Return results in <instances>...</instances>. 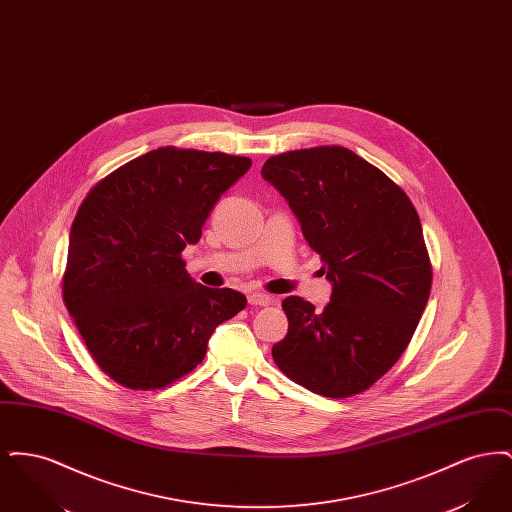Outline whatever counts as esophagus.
Wrapping results in <instances>:
<instances>
[{
	"mask_svg": "<svg viewBox=\"0 0 512 512\" xmlns=\"http://www.w3.org/2000/svg\"><path fill=\"white\" fill-rule=\"evenodd\" d=\"M247 301H249V305H255V307H267L274 299L267 293L251 292L247 295Z\"/></svg>",
	"mask_w": 512,
	"mask_h": 512,
	"instance_id": "esophagus-1",
	"label": "esophagus"
}]
</instances>
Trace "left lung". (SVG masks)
<instances>
[{
	"mask_svg": "<svg viewBox=\"0 0 512 512\" xmlns=\"http://www.w3.org/2000/svg\"><path fill=\"white\" fill-rule=\"evenodd\" d=\"M261 176L288 201L332 284L330 303L282 301L278 368L324 397H351L382 378L413 338L432 265L407 194L351 149L313 147L270 157Z\"/></svg>",
	"mask_w": 512,
	"mask_h": 512,
	"instance_id": "obj_1",
	"label": "left lung"
}]
</instances>
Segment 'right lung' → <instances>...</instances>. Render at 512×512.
<instances>
[{
    "label": "right lung",
    "mask_w": 512,
    "mask_h": 512,
    "mask_svg": "<svg viewBox=\"0 0 512 512\" xmlns=\"http://www.w3.org/2000/svg\"><path fill=\"white\" fill-rule=\"evenodd\" d=\"M251 159L159 147L96 184L74 217L63 299L99 368L130 390L192 372L244 293L197 284L180 253Z\"/></svg>",
    "instance_id": "right-lung-1"
}]
</instances>
